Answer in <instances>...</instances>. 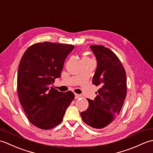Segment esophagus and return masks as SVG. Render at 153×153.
<instances>
[{
  "mask_svg": "<svg viewBox=\"0 0 153 153\" xmlns=\"http://www.w3.org/2000/svg\"><path fill=\"white\" fill-rule=\"evenodd\" d=\"M81 97H82V96H81L80 95H79V94L75 93V99H79Z\"/></svg>",
  "mask_w": 153,
  "mask_h": 153,
  "instance_id": "esophagus-1",
  "label": "esophagus"
}]
</instances>
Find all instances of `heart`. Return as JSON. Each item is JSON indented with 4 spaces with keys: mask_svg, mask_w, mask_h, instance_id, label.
I'll return each instance as SVG.
<instances>
[{
    "mask_svg": "<svg viewBox=\"0 0 153 153\" xmlns=\"http://www.w3.org/2000/svg\"><path fill=\"white\" fill-rule=\"evenodd\" d=\"M83 59H90V58H87V57H84V58H83Z\"/></svg>",
    "mask_w": 153,
    "mask_h": 153,
    "instance_id": "b5f03b06",
    "label": "heart"
}]
</instances>
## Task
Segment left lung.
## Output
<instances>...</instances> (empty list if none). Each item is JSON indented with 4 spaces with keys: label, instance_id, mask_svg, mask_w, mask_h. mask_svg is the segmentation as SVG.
Here are the masks:
<instances>
[{
    "label": "left lung",
    "instance_id": "left-lung-1",
    "mask_svg": "<svg viewBox=\"0 0 153 153\" xmlns=\"http://www.w3.org/2000/svg\"><path fill=\"white\" fill-rule=\"evenodd\" d=\"M90 48L97 60L93 84L100 88L95 100L87 99L89 107L81 116L89 126L102 129L111 123L122 109L127 93L126 73L118 57L108 48L97 45Z\"/></svg>",
    "mask_w": 153,
    "mask_h": 153
}]
</instances>
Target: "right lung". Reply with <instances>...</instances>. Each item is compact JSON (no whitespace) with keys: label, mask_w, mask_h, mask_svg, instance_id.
Here are the masks:
<instances>
[{"label":"right lung","mask_w":153,"mask_h":153,"mask_svg":"<svg viewBox=\"0 0 153 153\" xmlns=\"http://www.w3.org/2000/svg\"><path fill=\"white\" fill-rule=\"evenodd\" d=\"M72 45L45 41L28 47L19 62L17 89L19 102L30 122L42 129L62 122L74 93L59 92L51 85L60 77Z\"/></svg>","instance_id":"right-lung-1"}]
</instances>
